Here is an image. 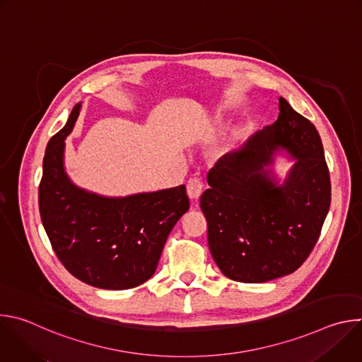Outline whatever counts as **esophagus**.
<instances>
[{"label":"esophagus","instance_id":"34e87169","mask_svg":"<svg viewBox=\"0 0 362 362\" xmlns=\"http://www.w3.org/2000/svg\"><path fill=\"white\" fill-rule=\"evenodd\" d=\"M186 189L190 200H197L203 192V183L199 179H190L186 185Z\"/></svg>","mask_w":362,"mask_h":362}]
</instances>
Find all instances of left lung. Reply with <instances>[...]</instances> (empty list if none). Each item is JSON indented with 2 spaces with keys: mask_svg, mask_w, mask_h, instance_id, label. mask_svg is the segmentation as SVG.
<instances>
[{
  "mask_svg": "<svg viewBox=\"0 0 362 362\" xmlns=\"http://www.w3.org/2000/svg\"><path fill=\"white\" fill-rule=\"evenodd\" d=\"M276 157L291 168L281 178ZM200 197L214 259L229 279L259 284L295 272L314 249L331 203L315 126L279 97V117L225 154Z\"/></svg>",
  "mask_w": 362,
  "mask_h": 362,
  "instance_id": "1",
  "label": "left lung"
}]
</instances>
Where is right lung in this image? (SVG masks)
I'll use <instances>...</instances> for the list:
<instances>
[{
	"instance_id": "right-lung-1",
	"label": "right lung",
	"mask_w": 362,
	"mask_h": 362,
	"mask_svg": "<svg viewBox=\"0 0 362 362\" xmlns=\"http://www.w3.org/2000/svg\"><path fill=\"white\" fill-rule=\"evenodd\" d=\"M80 110L81 101L47 144L38 192L42 226L77 279L101 289H130L153 276L170 230L189 211L186 186L116 197L77 186L64 154Z\"/></svg>"
}]
</instances>
